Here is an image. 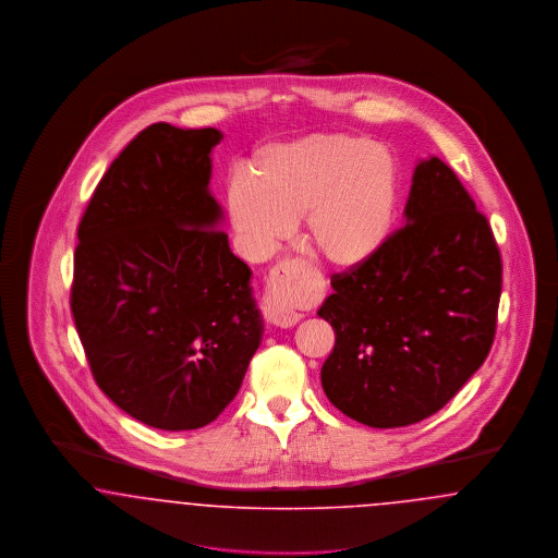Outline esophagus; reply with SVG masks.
<instances>
[{
  "label": "esophagus",
  "mask_w": 558,
  "mask_h": 558,
  "mask_svg": "<svg viewBox=\"0 0 558 558\" xmlns=\"http://www.w3.org/2000/svg\"><path fill=\"white\" fill-rule=\"evenodd\" d=\"M301 282V266L294 259H280L269 269L266 280L264 312L269 324L278 328H291L299 322V314L289 307L296 296Z\"/></svg>",
  "instance_id": "obj_1"
}]
</instances>
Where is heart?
Returning <instances> with one entry per match:
<instances>
[{"label": "heart", "mask_w": 558, "mask_h": 558, "mask_svg": "<svg viewBox=\"0 0 558 558\" xmlns=\"http://www.w3.org/2000/svg\"><path fill=\"white\" fill-rule=\"evenodd\" d=\"M236 175L228 211L242 244L266 257L305 219L310 251L332 267L371 259L389 236L398 203L396 159L357 135H307L269 144Z\"/></svg>", "instance_id": "heart-1"}]
</instances>
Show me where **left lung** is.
Instances as JSON below:
<instances>
[{
    "instance_id": "1",
    "label": "left lung",
    "mask_w": 558,
    "mask_h": 558,
    "mask_svg": "<svg viewBox=\"0 0 558 558\" xmlns=\"http://www.w3.org/2000/svg\"><path fill=\"white\" fill-rule=\"evenodd\" d=\"M403 213L371 259L330 276L318 312L337 335L324 393L374 428L421 423L462 389L492 349L502 292L492 226L444 160L416 165Z\"/></svg>"
}]
</instances>
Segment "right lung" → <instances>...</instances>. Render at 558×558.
<instances>
[{
  "label": "right lung",
  "instance_id": "add662e5",
  "mask_svg": "<svg viewBox=\"0 0 558 558\" xmlns=\"http://www.w3.org/2000/svg\"><path fill=\"white\" fill-rule=\"evenodd\" d=\"M213 128L155 123L81 217L71 312L96 385L135 421L190 430L239 393L262 343L251 269L217 228Z\"/></svg>",
  "mask_w": 558,
  "mask_h": 558
}]
</instances>
